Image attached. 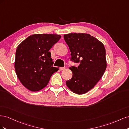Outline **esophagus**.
<instances>
[{"label": "esophagus", "instance_id": "1", "mask_svg": "<svg viewBox=\"0 0 129 129\" xmlns=\"http://www.w3.org/2000/svg\"><path fill=\"white\" fill-rule=\"evenodd\" d=\"M60 71H63V70L65 69V68L64 67H60Z\"/></svg>", "mask_w": 129, "mask_h": 129}]
</instances>
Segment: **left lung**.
Segmentation results:
<instances>
[{
    "label": "left lung",
    "instance_id": "8db88e82",
    "mask_svg": "<svg viewBox=\"0 0 129 129\" xmlns=\"http://www.w3.org/2000/svg\"><path fill=\"white\" fill-rule=\"evenodd\" d=\"M63 38L71 53L70 60L79 64L69 68L73 76L66 84L73 92L84 94L93 88L106 69L105 47L88 34L70 33L64 34Z\"/></svg>",
    "mask_w": 129,
    "mask_h": 129
}]
</instances>
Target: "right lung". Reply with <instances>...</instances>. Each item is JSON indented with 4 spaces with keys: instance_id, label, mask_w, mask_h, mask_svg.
<instances>
[{
    "instance_id": "right-lung-1",
    "label": "right lung",
    "mask_w": 129,
    "mask_h": 129,
    "mask_svg": "<svg viewBox=\"0 0 129 129\" xmlns=\"http://www.w3.org/2000/svg\"><path fill=\"white\" fill-rule=\"evenodd\" d=\"M57 34H37L27 38L15 53L14 67L17 75L25 87L32 91L45 87L58 68L53 67L50 49L60 39Z\"/></svg>"
}]
</instances>
